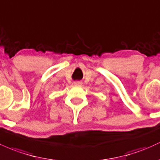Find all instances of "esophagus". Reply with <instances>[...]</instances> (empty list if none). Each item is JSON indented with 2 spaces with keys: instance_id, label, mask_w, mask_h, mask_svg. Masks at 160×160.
<instances>
[{
  "instance_id": "1",
  "label": "esophagus",
  "mask_w": 160,
  "mask_h": 160,
  "mask_svg": "<svg viewBox=\"0 0 160 160\" xmlns=\"http://www.w3.org/2000/svg\"><path fill=\"white\" fill-rule=\"evenodd\" d=\"M73 84H74L75 86H80L82 84V82H80V81H74V82H73Z\"/></svg>"
}]
</instances>
